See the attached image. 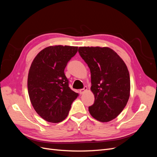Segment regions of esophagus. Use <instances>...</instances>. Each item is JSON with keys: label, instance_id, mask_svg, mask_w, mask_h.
<instances>
[{"label": "esophagus", "instance_id": "esophagus-1", "mask_svg": "<svg viewBox=\"0 0 157 157\" xmlns=\"http://www.w3.org/2000/svg\"><path fill=\"white\" fill-rule=\"evenodd\" d=\"M87 90H88L87 87H86V86H84L83 89H81V90H79V93H80V94H83Z\"/></svg>", "mask_w": 157, "mask_h": 157}]
</instances>
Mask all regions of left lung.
<instances>
[{
    "label": "left lung",
    "instance_id": "1",
    "mask_svg": "<svg viewBox=\"0 0 157 157\" xmlns=\"http://www.w3.org/2000/svg\"><path fill=\"white\" fill-rule=\"evenodd\" d=\"M79 54L90 68L94 103L89 112L102 122L115 118L126 105L130 92V78L127 66L113 50L108 47H79Z\"/></svg>",
    "mask_w": 157,
    "mask_h": 157
}]
</instances>
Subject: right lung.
<instances>
[{
	"label": "right lung",
	"mask_w": 157,
	"mask_h": 157,
	"mask_svg": "<svg viewBox=\"0 0 157 157\" xmlns=\"http://www.w3.org/2000/svg\"><path fill=\"white\" fill-rule=\"evenodd\" d=\"M77 51V46H50L42 50L31 65L27 78L30 101L38 115L49 122L63 121L78 96L69 87L64 73Z\"/></svg>",
	"instance_id": "right-lung-1"
}]
</instances>
